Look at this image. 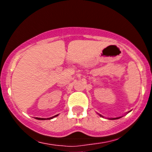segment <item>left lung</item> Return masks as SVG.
<instances>
[{
    "label": "left lung",
    "mask_w": 152,
    "mask_h": 152,
    "mask_svg": "<svg viewBox=\"0 0 152 152\" xmlns=\"http://www.w3.org/2000/svg\"><path fill=\"white\" fill-rule=\"evenodd\" d=\"M100 116H102V115H100ZM102 117H103V116H102ZM121 118V117H119V118H110V119H112V120H114V119H118V118Z\"/></svg>",
    "instance_id": "left-lung-1"
}]
</instances>
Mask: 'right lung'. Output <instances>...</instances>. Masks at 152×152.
<instances>
[{
	"instance_id": "right-lung-1",
	"label": "right lung",
	"mask_w": 152,
	"mask_h": 152,
	"mask_svg": "<svg viewBox=\"0 0 152 152\" xmlns=\"http://www.w3.org/2000/svg\"><path fill=\"white\" fill-rule=\"evenodd\" d=\"M56 116H58V115H54V116H53V117L48 118H36V119H37V120H47V119H48V120H50V119H52V118H53L56 117Z\"/></svg>"
}]
</instances>
